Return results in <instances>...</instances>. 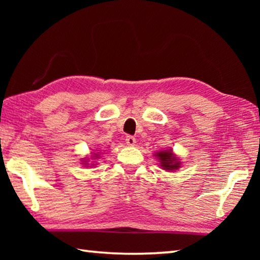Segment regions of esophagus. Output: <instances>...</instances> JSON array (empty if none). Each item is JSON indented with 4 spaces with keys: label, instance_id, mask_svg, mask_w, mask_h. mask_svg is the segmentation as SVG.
<instances>
[{
    "label": "esophagus",
    "instance_id": "esophagus-1",
    "mask_svg": "<svg viewBox=\"0 0 260 260\" xmlns=\"http://www.w3.org/2000/svg\"><path fill=\"white\" fill-rule=\"evenodd\" d=\"M126 143H127V146H135L136 140H135L134 136H132V135L127 136V138H126Z\"/></svg>",
    "mask_w": 260,
    "mask_h": 260
}]
</instances>
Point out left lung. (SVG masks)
<instances>
[{"mask_svg":"<svg viewBox=\"0 0 260 260\" xmlns=\"http://www.w3.org/2000/svg\"><path fill=\"white\" fill-rule=\"evenodd\" d=\"M156 157L159 160L161 169L166 171H175L181 166V161L174 155L172 150H162L156 153Z\"/></svg>","mask_w":260,"mask_h":260,"instance_id":"8db88e82","label":"left lung"}]
</instances>
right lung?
<instances>
[{
    "label": "right lung",
    "mask_w": 260,
    "mask_h": 260,
    "mask_svg": "<svg viewBox=\"0 0 260 260\" xmlns=\"http://www.w3.org/2000/svg\"><path fill=\"white\" fill-rule=\"evenodd\" d=\"M95 155H96L95 157H98V156H99V155H98V153H95ZM82 164H85V165L87 166V164H86V160H83V162H82Z\"/></svg>",
    "instance_id": "obj_1"
}]
</instances>
